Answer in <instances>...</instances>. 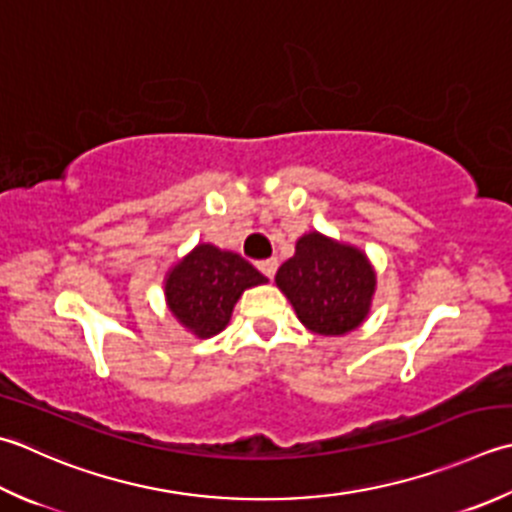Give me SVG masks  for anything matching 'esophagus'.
<instances>
[{
	"label": "esophagus",
	"instance_id": "esophagus-1",
	"mask_svg": "<svg viewBox=\"0 0 512 512\" xmlns=\"http://www.w3.org/2000/svg\"><path fill=\"white\" fill-rule=\"evenodd\" d=\"M277 259L275 257H270V259H264V262H259L257 264V268L262 270V273L268 277V279H273L275 277V273H277Z\"/></svg>",
	"mask_w": 512,
	"mask_h": 512
}]
</instances>
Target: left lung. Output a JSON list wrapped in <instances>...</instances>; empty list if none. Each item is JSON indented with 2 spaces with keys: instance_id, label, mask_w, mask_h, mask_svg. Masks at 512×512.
<instances>
[{
  "instance_id": "left-lung-1",
  "label": "left lung",
  "mask_w": 512,
  "mask_h": 512,
  "mask_svg": "<svg viewBox=\"0 0 512 512\" xmlns=\"http://www.w3.org/2000/svg\"><path fill=\"white\" fill-rule=\"evenodd\" d=\"M277 286L306 328L344 335L364 322L375 293V273L362 250L319 233L299 239L295 255L279 266Z\"/></svg>"
}]
</instances>
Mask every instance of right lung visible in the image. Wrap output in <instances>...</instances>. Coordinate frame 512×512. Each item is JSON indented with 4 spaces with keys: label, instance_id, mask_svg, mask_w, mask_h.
Instances as JSON below:
<instances>
[{
    "label": "right lung",
    "instance_id": "1",
    "mask_svg": "<svg viewBox=\"0 0 512 512\" xmlns=\"http://www.w3.org/2000/svg\"><path fill=\"white\" fill-rule=\"evenodd\" d=\"M264 282L266 277L244 257L199 244L168 273L166 299L179 324L197 337H210L226 328L244 290Z\"/></svg>",
    "mask_w": 512,
    "mask_h": 512
}]
</instances>
